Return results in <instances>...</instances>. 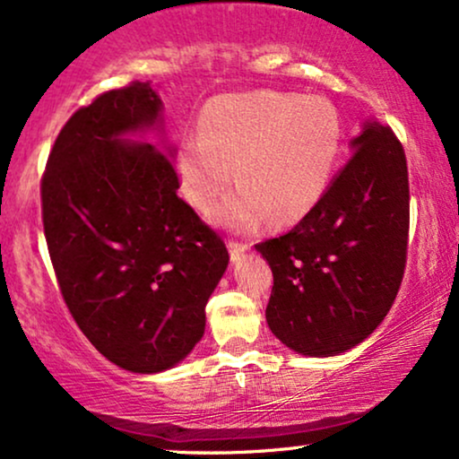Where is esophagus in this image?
I'll list each match as a JSON object with an SVG mask.
<instances>
[{
	"mask_svg": "<svg viewBox=\"0 0 459 459\" xmlns=\"http://www.w3.org/2000/svg\"><path fill=\"white\" fill-rule=\"evenodd\" d=\"M229 250H230V259L233 261H239L241 256H244V252L247 250V244H244V241H229Z\"/></svg>",
	"mask_w": 459,
	"mask_h": 459,
	"instance_id": "34e87169",
	"label": "esophagus"
}]
</instances>
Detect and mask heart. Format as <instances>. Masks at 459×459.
Here are the masks:
<instances>
[{
    "mask_svg": "<svg viewBox=\"0 0 459 459\" xmlns=\"http://www.w3.org/2000/svg\"><path fill=\"white\" fill-rule=\"evenodd\" d=\"M200 138L178 151L183 194L209 209L230 181L235 192L213 215L229 229L293 224L328 187L343 142L339 109L324 97L291 92H244L215 99L200 116Z\"/></svg>",
    "mask_w": 459,
    "mask_h": 459,
    "instance_id": "1",
    "label": "heart"
}]
</instances>
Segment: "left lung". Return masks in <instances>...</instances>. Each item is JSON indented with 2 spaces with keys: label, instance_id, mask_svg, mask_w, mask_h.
Returning <instances> with one entry per match:
<instances>
[{
  "label": "left lung",
  "instance_id": "obj_1",
  "mask_svg": "<svg viewBox=\"0 0 459 459\" xmlns=\"http://www.w3.org/2000/svg\"><path fill=\"white\" fill-rule=\"evenodd\" d=\"M354 155L310 212L256 244L273 273L265 317L284 345L334 356L365 341L403 281L410 230L408 161L391 127L368 120Z\"/></svg>",
  "mask_w": 459,
  "mask_h": 459
}]
</instances>
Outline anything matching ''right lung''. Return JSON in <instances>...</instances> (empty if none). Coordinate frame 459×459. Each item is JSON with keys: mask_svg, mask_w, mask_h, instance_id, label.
Wrapping results in <instances>:
<instances>
[{"mask_svg": "<svg viewBox=\"0 0 459 459\" xmlns=\"http://www.w3.org/2000/svg\"><path fill=\"white\" fill-rule=\"evenodd\" d=\"M161 101L131 82L79 108L40 178L47 250L66 308L114 365L157 373L204 334V307L229 265L224 239L183 198L177 168L152 144Z\"/></svg>", "mask_w": 459, "mask_h": 459, "instance_id": "add662e5", "label": "right lung"}]
</instances>
